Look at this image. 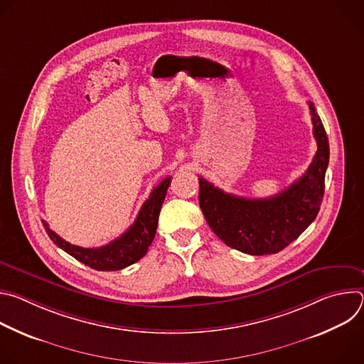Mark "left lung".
Listing matches in <instances>:
<instances>
[{"label": "left lung", "instance_id": "obj_1", "mask_svg": "<svg viewBox=\"0 0 364 364\" xmlns=\"http://www.w3.org/2000/svg\"><path fill=\"white\" fill-rule=\"evenodd\" d=\"M317 152L302 177L269 198L225 193L198 177V204L212 230L230 247L249 255H272L294 242L320 212L330 146L313 102L308 103Z\"/></svg>", "mask_w": 364, "mask_h": 364}]
</instances>
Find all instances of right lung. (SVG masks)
I'll list each match as a JSON object with an SVG mask.
<instances>
[{
  "mask_svg": "<svg viewBox=\"0 0 364 364\" xmlns=\"http://www.w3.org/2000/svg\"><path fill=\"white\" fill-rule=\"evenodd\" d=\"M171 177L164 178L157 187H155L149 197L142 204L141 210L134 222V225L118 239L100 247H82L72 245L62 239L48 228L46 222L44 229L50 239L55 242L66 253L77 259L79 262L87 265L96 271H119L135 262H138L142 256H145L148 246L152 243L155 232H157L159 216L161 205L164 203L167 188L170 187Z\"/></svg>",
  "mask_w": 364,
  "mask_h": 364,
  "instance_id": "add662e5",
  "label": "right lung"
}]
</instances>
